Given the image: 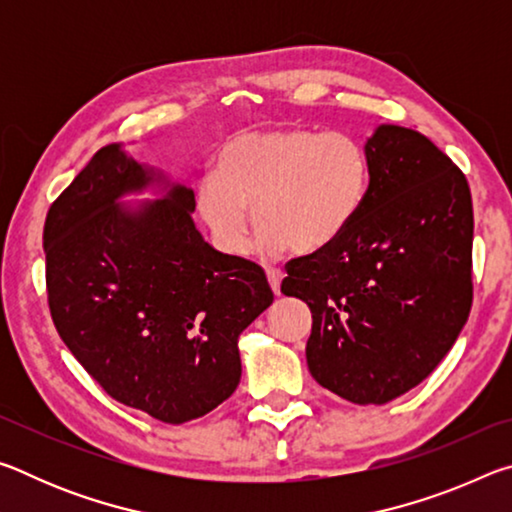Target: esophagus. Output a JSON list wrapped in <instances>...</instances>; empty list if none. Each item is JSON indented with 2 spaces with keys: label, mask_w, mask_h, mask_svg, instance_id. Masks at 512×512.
I'll return each mask as SVG.
<instances>
[{
  "label": "esophagus",
  "mask_w": 512,
  "mask_h": 512,
  "mask_svg": "<svg viewBox=\"0 0 512 512\" xmlns=\"http://www.w3.org/2000/svg\"><path fill=\"white\" fill-rule=\"evenodd\" d=\"M266 277H268V284H271L275 296H280V284H282L284 271H280V268H266Z\"/></svg>",
  "instance_id": "obj_1"
}]
</instances>
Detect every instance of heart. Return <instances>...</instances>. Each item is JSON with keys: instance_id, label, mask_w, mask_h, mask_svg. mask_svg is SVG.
I'll return each instance as SVG.
<instances>
[{"instance_id": "obj_1", "label": "heart", "mask_w": 512, "mask_h": 512, "mask_svg": "<svg viewBox=\"0 0 512 512\" xmlns=\"http://www.w3.org/2000/svg\"><path fill=\"white\" fill-rule=\"evenodd\" d=\"M370 160L348 133L309 128L246 131L221 146L205 171L196 205L214 244L239 255L248 244V207L264 253H320L343 237L361 212Z\"/></svg>"}]
</instances>
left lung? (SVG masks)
Listing matches in <instances>:
<instances>
[{"instance_id":"1","label":"left lung","mask_w":512,"mask_h":512,"mask_svg":"<svg viewBox=\"0 0 512 512\" xmlns=\"http://www.w3.org/2000/svg\"><path fill=\"white\" fill-rule=\"evenodd\" d=\"M366 153L357 219L329 248L291 259L282 293L311 309L318 384L386 404L431 375L470 316L474 212L465 173L422 133L384 124Z\"/></svg>"}]
</instances>
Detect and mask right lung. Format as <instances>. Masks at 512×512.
I'll return each instance as SVG.
<instances>
[{
	"label": "right lung",
	"instance_id": "right-lung-1",
	"mask_svg": "<svg viewBox=\"0 0 512 512\" xmlns=\"http://www.w3.org/2000/svg\"><path fill=\"white\" fill-rule=\"evenodd\" d=\"M153 169L103 146L45 221L51 320L112 400L167 424L210 413L241 377L237 339L271 307L262 266L203 241L192 189L173 185L137 212L119 196Z\"/></svg>",
	"mask_w": 512,
	"mask_h": 512
}]
</instances>
